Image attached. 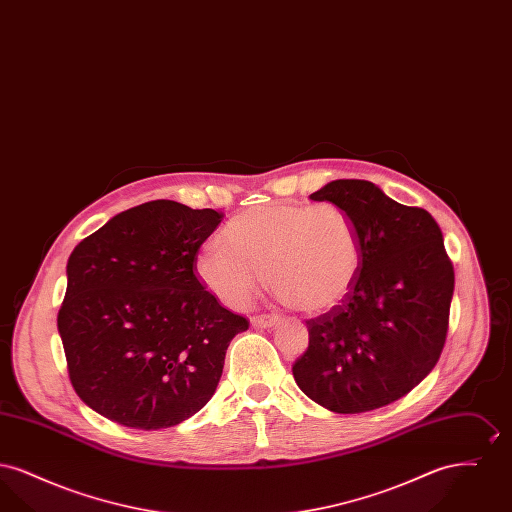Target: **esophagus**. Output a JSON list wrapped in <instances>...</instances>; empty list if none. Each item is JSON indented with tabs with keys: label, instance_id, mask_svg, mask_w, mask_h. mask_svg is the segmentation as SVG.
Wrapping results in <instances>:
<instances>
[{
	"label": "esophagus",
	"instance_id": "34e87169",
	"mask_svg": "<svg viewBox=\"0 0 512 512\" xmlns=\"http://www.w3.org/2000/svg\"><path fill=\"white\" fill-rule=\"evenodd\" d=\"M280 318L274 317V315H257V317H251V326L253 328H272L278 324Z\"/></svg>",
	"mask_w": 512,
	"mask_h": 512
}]
</instances>
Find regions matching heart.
<instances>
[{
	"instance_id": "heart-1",
	"label": "heart",
	"mask_w": 512,
	"mask_h": 512,
	"mask_svg": "<svg viewBox=\"0 0 512 512\" xmlns=\"http://www.w3.org/2000/svg\"><path fill=\"white\" fill-rule=\"evenodd\" d=\"M222 245L195 255L194 272L222 305L244 309L263 284L307 315L338 307L363 267V247L351 217L334 203L270 201L230 220Z\"/></svg>"
}]
</instances>
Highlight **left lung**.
I'll use <instances>...</instances> for the list:
<instances>
[{
    "label": "left lung",
    "instance_id": "obj_1",
    "mask_svg": "<svg viewBox=\"0 0 512 512\" xmlns=\"http://www.w3.org/2000/svg\"><path fill=\"white\" fill-rule=\"evenodd\" d=\"M341 207L357 228L363 267L338 307L307 320L309 347L293 378L332 413L380 409L438 363L449 328L453 265L434 217L368 180H334L309 195Z\"/></svg>",
    "mask_w": 512,
    "mask_h": 512
}]
</instances>
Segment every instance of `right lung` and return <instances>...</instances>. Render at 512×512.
<instances>
[{
    "label": "right lung",
    "instance_id": "right-lung-1",
    "mask_svg": "<svg viewBox=\"0 0 512 512\" xmlns=\"http://www.w3.org/2000/svg\"><path fill=\"white\" fill-rule=\"evenodd\" d=\"M220 220L157 199L74 247L57 328L74 391L96 413L161 430L213 397L230 341L249 328L195 276V255Z\"/></svg>",
    "mask_w": 512,
    "mask_h": 512
}]
</instances>
